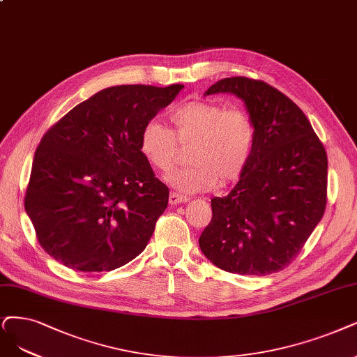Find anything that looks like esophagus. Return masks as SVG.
<instances>
[{
  "instance_id": "obj_1",
  "label": "esophagus",
  "mask_w": 357,
  "mask_h": 357,
  "mask_svg": "<svg viewBox=\"0 0 357 357\" xmlns=\"http://www.w3.org/2000/svg\"><path fill=\"white\" fill-rule=\"evenodd\" d=\"M188 202V197L187 195H182V194H178V192H170L169 195V203L172 206H176V204H183Z\"/></svg>"
}]
</instances>
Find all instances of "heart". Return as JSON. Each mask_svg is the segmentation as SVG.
Masks as SVG:
<instances>
[{
	"mask_svg": "<svg viewBox=\"0 0 357 357\" xmlns=\"http://www.w3.org/2000/svg\"><path fill=\"white\" fill-rule=\"evenodd\" d=\"M170 129L150 121L139 134V151L157 172L170 174L190 149V166L167 181L183 192L225 188L238 181L252 162L257 144L253 116L243 107L191 100L169 113Z\"/></svg>",
	"mask_w": 357,
	"mask_h": 357,
	"instance_id": "1",
	"label": "heart"
}]
</instances>
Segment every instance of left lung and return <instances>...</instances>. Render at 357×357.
I'll use <instances>...</instances> for the list:
<instances>
[{
    "mask_svg": "<svg viewBox=\"0 0 357 357\" xmlns=\"http://www.w3.org/2000/svg\"><path fill=\"white\" fill-rule=\"evenodd\" d=\"M244 100L257 126L252 162L234 190L212 200L199 244L223 271L269 275L291 265L326 207L328 158L298 105L269 84L245 76L206 91Z\"/></svg>",
    "mask_w": 357,
    "mask_h": 357,
    "instance_id": "8db88e82",
    "label": "left lung"
}]
</instances>
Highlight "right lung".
Listing matches in <instances>:
<instances>
[{
    "mask_svg": "<svg viewBox=\"0 0 357 357\" xmlns=\"http://www.w3.org/2000/svg\"><path fill=\"white\" fill-rule=\"evenodd\" d=\"M182 88H105L45 132L24 208L38 243L61 265L107 272L147 247L169 188L141 154L139 134Z\"/></svg>",
    "mask_w": 357,
    "mask_h": 357,
    "instance_id": "1",
    "label": "right lung"
}]
</instances>
